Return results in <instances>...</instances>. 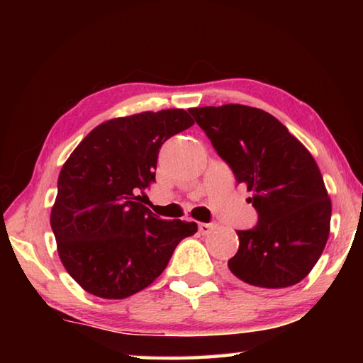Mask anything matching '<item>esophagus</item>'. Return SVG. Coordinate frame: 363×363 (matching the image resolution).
Returning a JSON list of instances; mask_svg holds the SVG:
<instances>
[{
	"instance_id": "34e87169",
	"label": "esophagus",
	"mask_w": 363,
	"mask_h": 363,
	"mask_svg": "<svg viewBox=\"0 0 363 363\" xmlns=\"http://www.w3.org/2000/svg\"><path fill=\"white\" fill-rule=\"evenodd\" d=\"M216 229V224H208V223H200L199 224V230L201 235H210V233Z\"/></svg>"
}]
</instances>
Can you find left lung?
Masks as SVG:
<instances>
[{
    "label": "left lung",
    "instance_id": "left-lung-1",
    "mask_svg": "<svg viewBox=\"0 0 363 363\" xmlns=\"http://www.w3.org/2000/svg\"><path fill=\"white\" fill-rule=\"evenodd\" d=\"M214 150L253 196L257 225L238 230V251L227 266L253 286L299 284L330 235L331 200L311 152L261 108L225 104L189 108Z\"/></svg>",
    "mask_w": 363,
    "mask_h": 363
}]
</instances>
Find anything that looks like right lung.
Segmentation results:
<instances>
[{
    "mask_svg": "<svg viewBox=\"0 0 363 363\" xmlns=\"http://www.w3.org/2000/svg\"><path fill=\"white\" fill-rule=\"evenodd\" d=\"M194 125L182 108L96 126L60 169L51 227L67 272L94 296L123 299L153 284L196 223L160 219L140 203L160 147Z\"/></svg>",
    "mask_w": 363,
    "mask_h": 363,
    "instance_id": "add662e5",
    "label": "right lung"
}]
</instances>
